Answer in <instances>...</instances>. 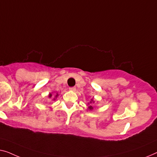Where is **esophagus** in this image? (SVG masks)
I'll list each match as a JSON object with an SVG mask.
<instances>
[{
	"label": "esophagus",
	"mask_w": 157,
	"mask_h": 157,
	"mask_svg": "<svg viewBox=\"0 0 157 157\" xmlns=\"http://www.w3.org/2000/svg\"><path fill=\"white\" fill-rule=\"evenodd\" d=\"M71 91H72V92H75V91H76V87L75 86H73V87H71L69 89Z\"/></svg>",
	"instance_id": "esophagus-1"
}]
</instances>
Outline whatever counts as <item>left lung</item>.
<instances>
[{"instance_id":"obj_1","label":"left lung","mask_w":157,"mask_h":157,"mask_svg":"<svg viewBox=\"0 0 157 157\" xmlns=\"http://www.w3.org/2000/svg\"><path fill=\"white\" fill-rule=\"evenodd\" d=\"M94 99H91V101L88 103V104L90 105V106H88V109H89V110H90V111H92V110L94 109V107H93V105L92 104H94Z\"/></svg>"}]
</instances>
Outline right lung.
<instances>
[{
    "mask_svg": "<svg viewBox=\"0 0 157 157\" xmlns=\"http://www.w3.org/2000/svg\"><path fill=\"white\" fill-rule=\"evenodd\" d=\"M53 93V92H52ZM52 93H49L48 94V98H51V97H52ZM58 95H59V94H58V93L57 92V93H56V95H55V97H54V98H53V100H54V101H55V100L56 99H57V97H58Z\"/></svg>",
    "mask_w": 157,
    "mask_h": 157,
    "instance_id": "1",
    "label": "right lung"
}]
</instances>
